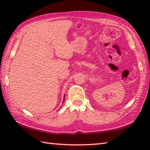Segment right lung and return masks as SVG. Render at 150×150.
Masks as SVG:
<instances>
[{"label":"right lung","mask_w":150,"mask_h":150,"mask_svg":"<svg viewBox=\"0 0 150 150\" xmlns=\"http://www.w3.org/2000/svg\"><path fill=\"white\" fill-rule=\"evenodd\" d=\"M63 103H64V102H63Z\"/></svg>","instance_id":"right-lung-1"}]
</instances>
